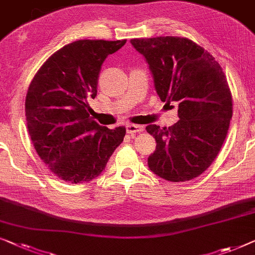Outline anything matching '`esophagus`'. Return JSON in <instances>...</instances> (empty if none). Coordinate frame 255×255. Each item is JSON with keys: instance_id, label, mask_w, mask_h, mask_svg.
I'll list each match as a JSON object with an SVG mask.
<instances>
[{"instance_id": "obj_1", "label": "esophagus", "mask_w": 255, "mask_h": 255, "mask_svg": "<svg viewBox=\"0 0 255 255\" xmlns=\"http://www.w3.org/2000/svg\"><path fill=\"white\" fill-rule=\"evenodd\" d=\"M143 128L141 125H135V124H128L127 125V132L128 133H138V132H142Z\"/></svg>"}]
</instances>
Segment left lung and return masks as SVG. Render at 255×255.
<instances>
[{
	"mask_svg": "<svg viewBox=\"0 0 255 255\" xmlns=\"http://www.w3.org/2000/svg\"><path fill=\"white\" fill-rule=\"evenodd\" d=\"M145 57L161 101L178 103L179 121L146 130L156 141L148 168L170 182L201 175L219 154L232 117V99L221 65L204 48L186 38L132 39Z\"/></svg>",
	"mask_w": 255,
	"mask_h": 255,
	"instance_id": "obj_1",
	"label": "left lung"
}]
</instances>
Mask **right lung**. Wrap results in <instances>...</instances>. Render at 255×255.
I'll use <instances>...</instances> for the list:
<instances>
[{"label":"right lung","instance_id":"obj_1","mask_svg":"<svg viewBox=\"0 0 255 255\" xmlns=\"http://www.w3.org/2000/svg\"><path fill=\"white\" fill-rule=\"evenodd\" d=\"M127 40H78L43 63L29 84L25 113L28 133L40 158L65 182H91L123 141L124 127H102L88 115L97 97L101 65Z\"/></svg>","mask_w":255,"mask_h":255}]
</instances>
